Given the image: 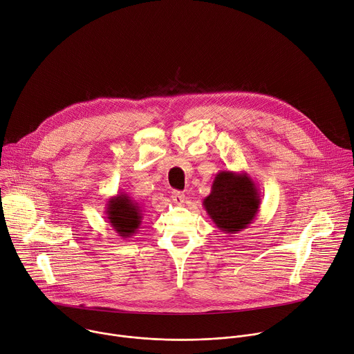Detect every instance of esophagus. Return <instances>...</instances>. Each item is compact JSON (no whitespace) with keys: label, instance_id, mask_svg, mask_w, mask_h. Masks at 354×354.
I'll return each instance as SVG.
<instances>
[{"label":"esophagus","instance_id":"obj_1","mask_svg":"<svg viewBox=\"0 0 354 354\" xmlns=\"http://www.w3.org/2000/svg\"><path fill=\"white\" fill-rule=\"evenodd\" d=\"M171 199H173L174 203L181 205L184 202V199H185V195L183 192H180V191H173L171 192Z\"/></svg>","mask_w":354,"mask_h":354}]
</instances>
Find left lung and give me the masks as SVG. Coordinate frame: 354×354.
I'll return each mask as SVG.
<instances>
[{"label":"left lung","instance_id":"left-lung-1","mask_svg":"<svg viewBox=\"0 0 354 354\" xmlns=\"http://www.w3.org/2000/svg\"><path fill=\"white\" fill-rule=\"evenodd\" d=\"M206 214L225 233L236 234L251 225L259 212L261 196L252 178L245 173L222 170L203 199Z\"/></svg>","mask_w":354,"mask_h":354}]
</instances>
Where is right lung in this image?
Instances as JSON below:
<instances>
[{
	"mask_svg": "<svg viewBox=\"0 0 354 354\" xmlns=\"http://www.w3.org/2000/svg\"><path fill=\"white\" fill-rule=\"evenodd\" d=\"M142 209L128 194L120 192L106 203L107 223L121 239L132 237L142 223Z\"/></svg>",
	"mask_w": 354,
	"mask_h": 354,
	"instance_id": "add662e5",
	"label": "right lung"
}]
</instances>
